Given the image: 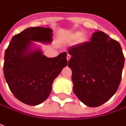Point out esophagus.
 Listing matches in <instances>:
<instances>
[{"instance_id":"1","label":"esophagus","mask_w":126,"mask_h":126,"mask_svg":"<svg viewBox=\"0 0 126 126\" xmlns=\"http://www.w3.org/2000/svg\"><path fill=\"white\" fill-rule=\"evenodd\" d=\"M70 58H71V55H67V56H66V60H67V61H69V60H70Z\"/></svg>"}]
</instances>
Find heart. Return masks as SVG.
<instances>
[{
    "label": "heart",
    "mask_w": 126,
    "mask_h": 126,
    "mask_svg": "<svg viewBox=\"0 0 126 126\" xmlns=\"http://www.w3.org/2000/svg\"><path fill=\"white\" fill-rule=\"evenodd\" d=\"M77 38H78L77 41L79 43H83L85 41V36L84 35H81V33L80 32H73L68 35V39L70 41H74Z\"/></svg>",
    "instance_id": "b5f03b06"
}]
</instances>
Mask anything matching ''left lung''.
<instances>
[{
    "label": "left lung",
    "instance_id": "left-lung-1",
    "mask_svg": "<svg viewBox=\"0 0 126 126\" xmlns=\"http://www.w3.org/2000/svg\"><path fill=\"white\" fill-rule=\"evenodd\" d=\"M68 53L77 97L90 107L108 101L119 88L124 69L125 59L119 42L97 31L90 41L71 46Z\"/></svg>",
    "mask_w": 126,
    "mask_h": 126
}]
</instances>
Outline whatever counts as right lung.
I'll use <instances>...</instances> for the list:
<instances>
[{
  "instance_id": "right-lung-1",
  "label": "right lung",
  "mask_w": 126,
  "mask_h": 126,
  "mask_svg": "<svg viewBox=\"0 0 126 126\" xmlns=\"http://www.w3.org/2000/svg\"><path fill=\"white\" fill-rule=\"evenodd\" d=\"M52 35L50 28H27L12 37L5 52V79L14 96L24 104L43 102L50 94L54 80L67 65L66 52L48 58L34 43L50 44Z\"/></svg>"
}]
</instances>
